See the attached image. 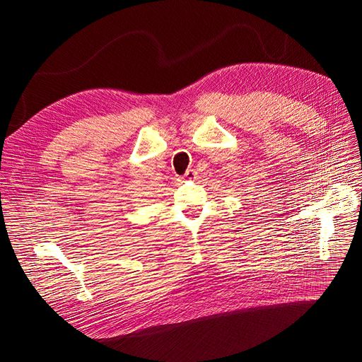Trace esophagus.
Here are the masks:
<instances>
[{
	"label": "esophagus",
	"instance_id": "1",
	"mask_svg": "<svg viewBox=\"0 0 362 362\" xmlns=\"http://www.w3.org/2000/svg\"><path fill=\"white\" fill-rule=\"evenodd\" d=\"M194 177H196V170H194V169H189L187 172L184 173V178H185V180H193Z\"/></svg>",
	"mask_w": 362,
	"mask_h": 362
}]
</instances>
